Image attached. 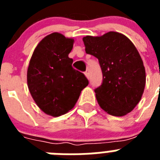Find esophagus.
<instances>
[{
	"mask_svg": "<svg viewBox=\"0 0 160 160\" xmlns=\"http://www.w3.org/2000/svg\"><path fill=\"white\" fill-rule=\"evenodd\" d=\"M85 75H86V77L88 79L90 78V73H89V72H86V73H85Z\"/></svg>",
	"mask_w": 160,
	"mask_h": 160,
	"instance_id": "1",
	"label": "esophagus"
}]
</instances>
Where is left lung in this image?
<instances>
[{
  "label": "left lung",
  "mask_w": 160,
  "mask_h": 160,
  "mask_svg": "<svg viewBox=\"0 0 160 160\" xmlns=\"http://www.w3.org/2000/svg\"><path fill=\"white\" fill-rule=\"evenodd\" d=\"M86 53L97 58L102 83L94 90L98 103L113 116H124L141 100L146 72L140 54L125 35L111 31L102 36L82 38Z\"/></svg>",
  "instance_id": "8db88e82"
}]
</instances>
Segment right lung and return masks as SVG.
Listing matches in <instances>:
<instances>
[{
	"mask_svg": "<svg viewBox=\"0 0 160 160\" xmlns=\"http://www.w3.org/2000/svg\"><path fill=\"white\" fill-rule=\"evenodd\" d=\"M74 40L59 32L42 39L32 53L27 70L29 92L45 114L58 117L73 108L89 82L72 67L69 53Z\"/></svg>",
	"mask_w": 160,
	"mask_h": 160,
	"instance_id": "right-lung-1",
	"label": "right lung"
}]
</instances>
